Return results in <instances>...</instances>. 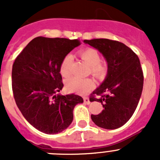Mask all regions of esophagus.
I'll return each instance as SVG.
<instances>
[{"label": "esophagus", "mask_w": 160, "mask_h": 160, "mask_svg": "<svg viewBox=\"0 0 160 160\" xmlns=\"http://www.w3.org/2000/svg\"><path fill=\"white\" fill-rule=\"evenodd\" d=\"M83 100H84V102L86 103V104H90V99H89V98L85 97L84 98H83Z\"/></svg>", "instance_id": "1"}]
</instances>
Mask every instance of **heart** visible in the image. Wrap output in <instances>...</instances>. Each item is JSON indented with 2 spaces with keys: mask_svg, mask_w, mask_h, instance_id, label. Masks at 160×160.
I'll return each mask as SVG.
<instances>
[{
  "mask_svg": "<svg viewBox=\"0 0 160 160\" xmlns=\"http://www.w3.org/2000/svg\"><path fill=\"white\" fill-rule=\"evenodd\" d=\"M79 56L90 66V71L93 75L99 77L107 73V67L102 64L101 56L99 53L94 49L88 48L79 51ZM73 58L70 54H67L62 59L60 65V73L63 77H68L70 73ZM94 82L90 78H71L66 82V89L68 91L77 94H85L94 88Z\"/></svg>",
  "mask_w": 160,
  "mask_h": 160,
  "instance_id": "obj_1",
  "label": "heart"
}]
</instances>
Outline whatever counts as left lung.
I'll return each mask as SVG.
<instances>
[{"mask_svg":"<svg viewBox=\"0 0 160 160\" xmlns=\"http://www.w3.org/2000/svg\"><path fill=\"white\" fill-rule=\"evenodd\" d=\"M84 42L103 55L108 67L105 80L90 98V102H100L103 110L97 115L91 114V119L104 129L121 128L131 118L142 94L143 73L139 59L132 49L117 41L98 38Z\"/></svg>","mask_w":160,"mask_h":160,"instance_id":"8db88e82","label":"left lung"}]
</instances>
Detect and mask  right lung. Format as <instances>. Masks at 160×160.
I'll list each match as a JSON object with an SVG mask.
<instances>
[{
  "label": "right lung",
  "instance_id": "1",
  "mask_svg": "<svg viewBox=\"0 0 160 160\" xmlns=\"http://www.w3.org/2000/svg\"><path fill=\"white\" fill-rule=\"evenodd\" d=\"M80 45L77 39L38 37L15 59L12 70L14 99L28 122L46 134L66 130L73 108L83 102L77 94H58L63 87L60 65L65 56Z\"/></svg>",
  "mask_w": 160,
  "mask_h": 160
}]
</instances>
